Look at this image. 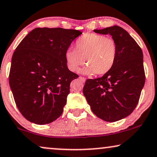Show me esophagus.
<instances>
[{
  "instance_id": "34e87169",
  "label": "esophagus",
  "mask_w": 157,
  "mask_h": 157,
  "mask_svg": "<svg viewBox=\"0 0 157 157\" xmlns=\"http://www.w3.org/2000/svg\"><path fill=\"white\" fill-rule=\"evenodd\" d=\"M79 79H81V81H83V82H85V81H86V78H84V77L80 76V77H79Z\"/></svg>"
}]
</instances>
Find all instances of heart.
Wrapping results in <instances>:
<instances>
[{"label":"heart","mask_w":157,"mask_h":157,"mask_svg":"<svg viewBox=\"0 0 157 157\" xmlns=\"http://www.w3.org/2000/svg\"><path fill=\"white\" fill-rule=\"evenodd\" d=\"M118 46L113 38L97 33H86L76 40L75 49L65 53L68 68L77 72L80 66L87 65L81 71L87 75H104L110 71L117 61Z\"/></svg>","instance_id":"1"}]
</instances>
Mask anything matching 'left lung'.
<instances>
[{
    "mask_svg": "<svg viewBox=\"0 0 157 157\" xmlns=\"http://www.w3.org/2000/svg\"><path fill=\"white\" fill-rule=\"evenodd\" d=\"M94 31L112 36L118 46V56L110 71L100 78L87 79L83 93L96 117L117 121L130 115L139 102L145 83L143 53L121 27L113 25Z\"/></svg>",
    "mask_w": 157,
    "mask_h": 157,
    "instance_id": "left-lung-1",
    "label": "left lung"
}]
</instances>
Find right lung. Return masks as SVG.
Here are the masks:
<instances>
[{"instance_id":"obj_1","label":"right lung","mask_w":157,"mask_h":157,"mask_svg":"<svg viewBox=\"0 0 157 157\" xmlns=\"http://www.w3.org/2000/svg\"><path fill=\"white\" fill-rule=\"evenodd\" d=\"M82 33L61 28H36L17 46L12 56L9 84L18 110L28 121L49 124L62 114L71 81L65 53Z\"/></svg>"}]
</instances>
